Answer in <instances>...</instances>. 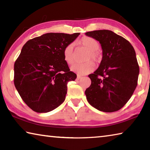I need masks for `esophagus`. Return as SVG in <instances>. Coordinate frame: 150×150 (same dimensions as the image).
<instances>
[{"label":"esophagus","mask_w":150,"mask_h":150,"mask_svg":"<svg viewBox=\"0 0 150 150\" xmlns=\"http://www.w3.org/2000/svg\"><path fill=\"white\" fill-rule=\"evenodd\" d=\"M81 78H82V77H81V75H77V79H81Z\"/></svg>","instance_id":"34e87169"}]
</instances>
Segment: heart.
<instances>
[{"label": "heart", "instance_id": "heart-1", "mask_svg": "<svg viewBox=\"0 0 150 150\" xmlns=\"http://www.w3.org/2000/svg\"><path fill=\"white\" fill-rule=\"evenodd\" d=\"M79 44L88 50V54L86 58V60L92 59L95 62L99 61L100 55L98 52L99 48V43L95 39L91 37L85 36L79 40ZM63 57L65 62L69 65H71L74 62V44H69L65 47L63 50ZM95 69V64L88 61L83 63H75L71 67L72 71L77 73L79 75H87L91 73Z\"/></svg>", "mask_w": 150, "mask_h": 150}]
</instances>
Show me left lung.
<instances>
[{"label": "left lung", "instance_id": "1", "mask_svg": "<svg viewBox=\"0 0 150 150\" xmlns=\"http://www.w3.org/2000/svg\"><path fill=\"white\" fill-rule=\"evenodd\" d=\"M85 35L99 42L103 50L99 67L88 75L91 85L85 91L87 101L100 111H117L138 85L139 69L135 50L128 40L110 30H95Z\"/></svg>", "mask_w": 150, "mask_h": 150}]
</instances>
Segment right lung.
Listing matches in <instances>:
<instances>
[{
	"label": "right lung",
	"mask_w": 150,
	"mask_h": 150,
	"mask_svg": "<svg viewBox=\"0 0 150 150\" xmlns=\"http://www.w3.org/2000/svg\"><path fill=\"white\" fill-rule=\"evenodd\" d=\"M79 33H47L30 40L14 63L15 87L36 112H48L64 102L67 83L77 75L68 67L63 50Z\"/></svg>",
	"instance_id": "1"
}]
</instances>
